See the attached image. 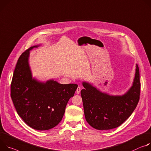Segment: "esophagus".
<instances>
[{"instance_id": "obj_1", "label": "esophagus", "mask_w": 151, "mask_h": 151, "mask_svg": "<svg viewBox=\"0 0 151 151\" xmlns=\"http://www.w3.org/2000/svg\"><path fill=\"white\" fill-rule=\"evenodd\" d=\"M80 91H81V88L80 87H78L77 88V90H76V92L77 94H79L80 93Z\"/></svg>"}]
</instances>
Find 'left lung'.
Instances as JSON below:
<instances>
[{
  "mask_svg": "<svg viewBox=\"0 0 151 151\" xmlns=\"http://www.w3.org/2000/svg\"><path fill=\"white\" fill-rule=\"evenodd\" d=\"M81 96L85 118L93 128L107 130L122 124L135 110L140 99L139 69L136 66L135 76L129 90L122 95L102 92L87 81L82 82Z\"/></svg>",
  "mask_w": 151,
  "mask_h": 151,
  "instance_id": "obj_1",
  "label": "left lung"
}]
</instances>
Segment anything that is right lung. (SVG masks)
<instances>
[{
    "label": "right lung",
    "mask_w": 151,
    "mask_h": 151,
    "mask_svg": "<svg viewBox=\"0 0 151 151\" xmlns=\"http://www.w3.org/2000/svg\"><path fill=\"white\" fill-rule=\"evenodd\" d=\"M30 47L18 59L11 85V96L20 118L30 127L40 131L56 127L62 120L69 99L78 85H63L53 79L45 82L33 78L29 63Z\"/></svg>",
    "instance_id": "add662e5"
}]
</instances>
